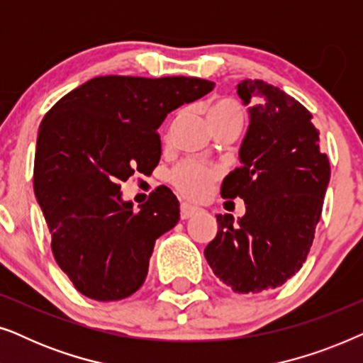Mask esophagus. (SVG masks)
I'll return each instance as SVG.
<instances>
[{"label":"esophagus","instance_id":"obj_1","mask_svg":"<svg viewBox=\"0 0 363 363\" xmlns=\"http://www.w3.org/2000/svg\"><path fill=\"white\" fill-rule=\"evenodd\" d=\"M196 213H198V208L196 206L188 205V203H182V206H180L182 220H188V218H191L193 215H196Z\"/></svg>","mask_w":363,"mask_h":363}]
</instances>
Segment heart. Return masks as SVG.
<instances>
[{
  "label": "heart",
  "mask_w": 363,
  "mask_h": 363,
  "mask_svg": "<svg viewBox=\"0 0 363 363\" xmlns=\"http://www.w3.org/2000/svg\"><path fill=\"white\" fill-rule=\"evenodd\" d=\"M206 121L213 130L228 123L241 125L242 108L235 99L216 97L206 106ZM220 177L221 170L218 167L185 160L172 170L170 183L182 196L193 201H201L211 195L213 186Z\"/></svg>",
  "instance_id": "heart-1"
}]
</instances>
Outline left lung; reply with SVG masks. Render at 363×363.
<instances>
[{"instance_id":"left-lung-1","label":"left lung","mask_w":363,"mask_h":363,"mask_svg":"<svg viewBox=\"0 0 363 363\" xmlns=\"http://www.w3.org/2000/svg\"><path fill=\"white\" fill-rule=\"evenodd\" d=\"M238 96L250 104L241 167L221 185V196L242 198L246 215H216L218 233L205 250L213 272L241 294L276 289L302 267L314 241L330 178L312 116L279 87L246 79Z\"/></svg>"}]
</instances>
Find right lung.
Returning a JSON list of instances; mask_svg holds the SVG:
<instances>
[{
	"label": "right lung",
	"mask_w": 363,
	"mask_h": 363,
	"mask_svg": "<svg viewBox=\"0 0 363 363\" xmlns=\"http://www.w3.org/2000/svg\"><path fill=\"white\" fill-rule=\"evenodd\" d=\"M198 77H94L44 116L34 157V195L51 250L89 299L121 301L140 289L158 236L180 220V203L158 186L133 211L121 183L162 155L167 113L213 91Z\"/></svg>",
	"instance_id": "add662e5"
}]
</instances>
